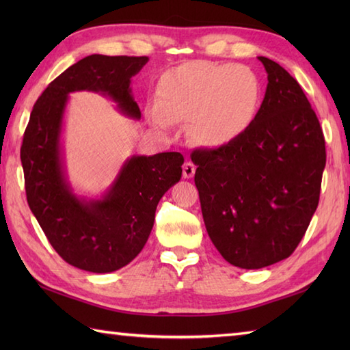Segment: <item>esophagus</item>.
Here are the masks:
<instances>
[{
  "label": "esophagus",
  "instance_id": "34e87169",
  "mask_svg": "<svg viewBox=\"0 0 350 350\" xmlns=\"http://www.w3.org/2000/svg\"><path fill=\"white\" fill-rule=\"evenodd\" d=\"M196 174V165L191 161H187L183 163V177L185 179H191Z\"/></svg>",
  "mask_w": 350,
  "mask_h": 350
}]
</instances>
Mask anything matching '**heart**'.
Masks as SVG:
<instances>
[{
  "label": "heart",
  "mask_w": 350,
  "mask_h": 350,
  "mask_svg": "<svg viewBox=\"0 0 350 350\" xmlns=\"http://www.w3.org/2000/svg\"><path fill=\"white\" fill-rule=\"evenodd\" d=\"M153 123L189 120V133L207 147L230 144L248 129L262 88L254 72L237 64L191 62L163 73L156 93Z\"/></svg>",
  "instance_id": "1"
}]
</instances>
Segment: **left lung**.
I'll use <instances>...</instances> for the list:
<instances>
[{"label":"left lung","instance_id":"8db88e82","mask_svg":"<svg viewBox=\"0 0 350 350\" xmlns=\"http://www.w3.org/2000/svg\"><path fill=\"white\" fill-rule=\"evenodd\" d=\"M258 60L267 87L248 129L191 153L207 234L242 269L292 256L317 209L326 163L321 123L298 81L269 58Z\"/></svg>","mask_w":350,"mask_h":350}]
</instances>
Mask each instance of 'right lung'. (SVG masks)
<instances>
[{"mask_svg":"<svg viewBox=\"0 0 350 350\" xmlns=\"http://www.w3.org/2000/svg\"><path fill=\"white\" fill-rule=\"evenodd\" d=\"M147 57L88 55L44 88L34 103L21 146L29 209L58 256L78 269L107 273L131 263L152 232L156 206L182 177L183 156H132L100 200L78 198L66 179L62 124L69 93L108 96L123 114L141 117L131 78Z\"/></svg>","mask_w":350,"mask_h":350,"instance_id":"add662e5","label":"right lung"}]
</instances>
